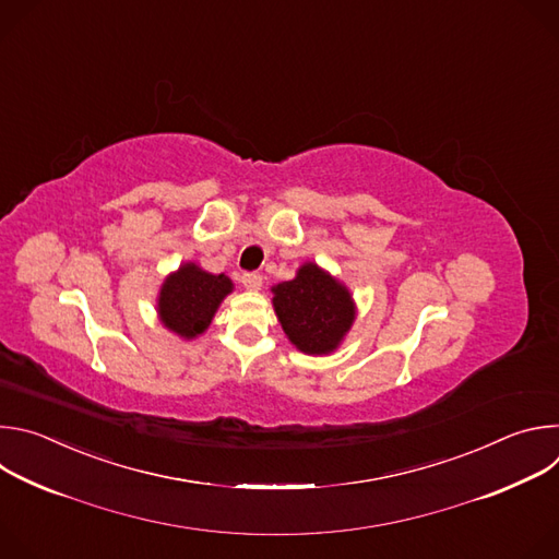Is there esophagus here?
Returning a JSON list of instances; mask_svg holds the SVG:
<instances>
[{"mask_svg": "<svg viewBox=\"0 0 559 559\" xmlns=\"http://www.w3.org/2000/svg\"><path fill=\"white\" fill-rule=\"evenodd\" d=\"M241 283L246 285V289H261V285H263V276L259 274V272H246L243 276H241Z\"/></svg>", "mask_w": 559, "mask_h": 559, "instance_id": "obj_1", "label": "esophagus"}]
</instances>
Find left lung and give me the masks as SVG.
I'll list each match as a JSON object with an SVG mask.
<instances>
[{
	"label": "left lung",
	"mask_w": 559,
	"mask_h": 559,
	"mask_svg": "<svg viewBox=\"0 0 559 559\" xmlns=\"http://www.w3.org/2000/svg\"><path fill=\"white\" fill-rule=\"evenodd\" d=\"M274 309L287 338L311 356L334 352L354 323L349 292L313 263L274 287Z\"/></svg>",
	"instance_id": "8db88e82"
}]
</instances>
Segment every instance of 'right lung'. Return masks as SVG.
<instances>
[{"mask_svg": "<svg viewBox=\"0 0 559 559\" xmlns=\"http://www.w3.org/2000/svg\"><path fill=\"white\" fill-rule=\"evenodd\" d=\"M231 292L225 274H207L194 263L168 276L158 296V316L168 330L183 338H194L207 330L221 300Z\"/></svg>", "mask_w": 559, "mask_h": 559, "instance_id": "add662e5", "label": "right lung"}]
</instances>
